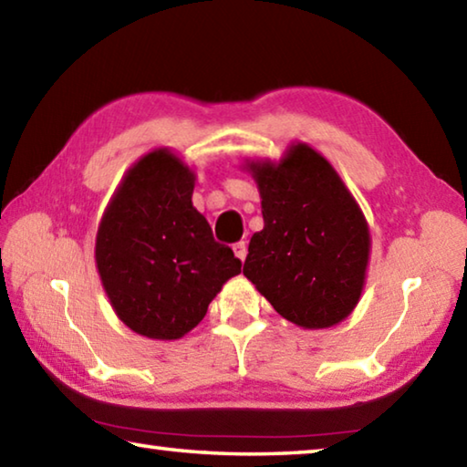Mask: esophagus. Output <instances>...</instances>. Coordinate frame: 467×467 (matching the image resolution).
I'll return each instance as SVG.
<instances>
[{
    "label": "esophagus",
    "mask_w": 467,
    "mask_h": 467,
    "mask_svg": "<svg viewBox=\"0 0 467 467\" xmlns=\"http://www.w3.org/2000/svg\"><path fill=\"white\" fill-rule=\"evenodd\" d=\"M233 251H234V255L241 259V262H244V257H247V241L234 243L233 244Z\"/></svg>",
    "instance_id": "obj_1"
}]
</instances>
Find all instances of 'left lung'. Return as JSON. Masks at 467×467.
Instances as JSON below:
<instances>
[{
    "instance_id": "left-lung-1",
    "label": "left lung",
    "mask_w": 467,
    "mask_h": 467,
    "mask_svg": "<svg viewBox=\"0 0 467 467\" xmlns=\"http://www.w3.org/2000/svg\"><path fill=\"white\" fill-rule=\"evenodd\" d=\"M243 169L255 179L264 214L243 274L295 326H337L367 280L370 233L360 205L327 158L303 141L278 162L247 161Z\"/></svg>"
}]
</instances>
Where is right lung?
<instances>
[{
	"label": "right lung",
	"mask_w": 467,
	"mask_h": 467,
	"mask_svg": "<svg viewBox=\"0 0 467 467\" xmlns=\"http://www.w3.org/2000/svg\"><path fill=\"white\" fill-rule=\"evenodd\" d=\"M195 172L169 148L133 162L100 218L94 259L109 303L125 326L152 339H179L241 262L214 241L193 208Z\"/></svg>",
	"instance_id": "obj_1"
}]
</instances>
